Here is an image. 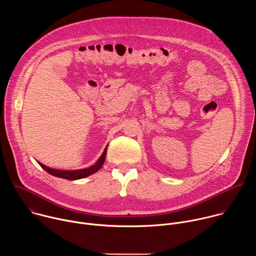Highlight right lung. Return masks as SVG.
I'll return each mask as SVG.
<instances>
[{
    "label": "right lung",
    "mask_w": 256,
    "mask_h": 256,
    "mask_svg": "<svg viewBox=\"0 0 256 256\" xmlns=\"http://www.w3.org/2000/svg\"><path fill=\"white\" fill-rule=\"evenodd\" d=\"M106 152H107V146L106 148L104 149L102 155L100 156V158L97 160V162L88 167V168H84V169H78V170H60V169H54L50 167H48L46 165H44L42 163L38 162V164L50 174L56 176V177H60V178H64V179H68V180H77V179H81V178H85L90 176L91 174L97 172L103 165L104 161H105V156H106Z\"/></svg>",
    "instance_id": "add662e5"
}]
</instances>
